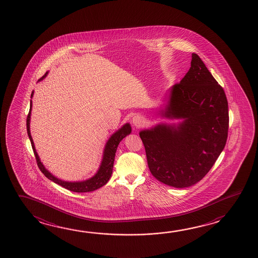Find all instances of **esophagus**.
<instances>
[{
  "label": "esophagus",
  "mask_w": 258,
  "mask_h": 258,
  "mask_svg": "<svg viewBox=\"0 0 258 258\" xmlns=\"http://www.w3.org/2000/svg\"><path fill=\"white\" fill-rule=\"evenodd\" d=\"M133 123L136 127H140L145 123V118L141 115H136L133 118Z\"/></svg>",
  "instance_id": "obj_1"
}]
</instances>
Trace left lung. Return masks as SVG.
<instances>
[{
  "label": "left lung",
  "mask_w": 258,
  "mask_h": 258,
  "mask_svg": "<svg viewBox=\"0 0 258 258\" xmlns=\"http://www.w3.org/2000/svg\"><path fill=\"white\" fill-rule=\"evenodd\" d=\"M164 115L183 118L178 126L159 124L140 132L148 167L160 182L191 186L206 176L225 148L229 127L225 91L197 53L171 89Z\"/></svg>",
  "instance_id": "1"
}]
</instances>
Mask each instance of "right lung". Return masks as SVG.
Listing matches in <instances>:
<instances>
[{
  "label": "right lung",
  "instance_id": "obj_1",
  "mask_svg": "<svg viewBox=\"0 0 258 258\" xmlns=\"http://www.w3.org/2000/svg\"><path fill=\"white\" fill-rule=\"evenodd\" d=\"M47 73L45 75L42 76V78L40 80L43 79L46 76ZM33 92L32 93L33 96ZM31 110H32V101L30 103V111H29L28 115H27V119H26V128H27V134H28L29 138L31 141L32 144V147H33V153L35 155V159L37 162V165L39 169L42 172L47 178L50 179L52 182L61 185L62 187L66 188L67 190H70L72 192H92L94 190H97L98 188L102 187L105 183H107L109 179L111 177L112 173V167H113V162H114V156H115V152L117 149L118 145L119 143L122 140V138H124L125 136H128L131 133V126L129 123L124 124L123 126L119 130V131L114 133L110 139L108 140L107 144L104 148V152H103V158L102 161L101 166L99 168L97 173L93 176L92 178L89 180H86L84 182H66V181H61L60 179L54 177L52 174L49 173L46 169L44 168V166L42 165L40 158L38 156L35 147L33 145V138L31 136V133H30V118H31Z\"/></svg>",
  "mask_w": 258,
  "mask_h": 258
}]
</instances>
